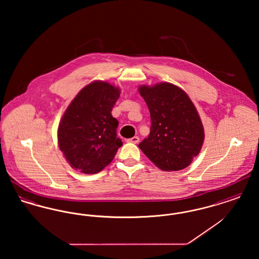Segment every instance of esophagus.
<instances>
[{
	"label": "esophagus",
	"instance_id": "esophagus-1",
	"mask_svg": "<svg viewBox=\"0 0 259 259\" xmlns=\"http://www.w3.org/2000/svg\"><path fill=\"white\" fill-rule=\"evenodd\" d=\"M139 141H140V139H139V137H137V136L131 138V139H129V140H127L128 143H132V144H138Z\"/></svg>",
	"mask_w": 259,
	"mask_h": 259
}]
</instances>
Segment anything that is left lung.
<instances>
[{
	"mask_svg": "<svg viewBox=\"0 0 259 259\" xmlns=\"http://www.w3.org/2000/svg\"><path fill=\"white\" fill-rule=\"evenodd\" d=\"M150 112V133L139 148L162 171H180L202 148L205 132L197 110L181 87L170 82L140 85Z\"/></svg>",
	"mask_w": 259,
	"mask_h": 259,
	"instance_id": "8db88e82",
	"label": "left lung"
}]
</instances>
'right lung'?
Returning <instances> with one entry per match:
<instances>
[{
  "label": "right lung",
  "instance_id": "add662e5",
  "mask_svg": "<svg viewBox=\"0 0 259 259\" xmlns=\"http://www.w3.org/2000/svg\"><path fill=\"white\" fill-rule=\"evenodd\" d=\"M120 88L95 80L83 87L64 112L57 130L58 146L67 163L78 172L97 174L114 158L122 142L111 111Z\"/></svg>",
  "mask_w": 259,
  "mask_h": 259
}]
</instances>
